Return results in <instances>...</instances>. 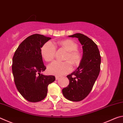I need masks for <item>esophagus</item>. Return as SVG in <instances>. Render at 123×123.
I'll return each mask as SVG.
<instances>
[{"instance_id": "obj_1", "label": "esophagus", "mask_w": 123, "mask_h": 123, "mask_svg": "<svg viewBox=\"0 0 123 123\" xmlns=\"http://www.w3.org/2000/svg\"><path fill=\"white\" fill-rule=\"evenodd\" d=\"M60 76H55V79H56V80H58V79H59V78H60Z\"/></svg>"}]
</instances>
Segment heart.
<instances>
[{
  "label": "heart",
  "mask_w": 123,
  "mask_h": 123,
  "mask_svg": "<svg viewBox=\"0 0 123 123\" xmlns=\"http://www.w3.org/2000/svg\"><path fill=\"white\" fill-rule=\"evenodd\" d=\"M55 44L68 51L64 60L65 62L55 61L48 67L49 73L55 75H62L72 71L73 65L76 66L81 60V55L77 50L78 44L72 39H67L58 41ZM56 47L50 41L47 42L41 49V54L43 59L47 62L51 61L55 57Z\"/></svg>",
  "instance_id": "obj_1"
}]
</instances>
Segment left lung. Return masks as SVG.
Masks as SVG:
<instances>
[{
	"instance_id": "obj_1",
	"label": "left lung",
	"mask_w": 123,
	"mask_h": 123,
	"mask_svg": "<svg viewBox=\"0 0 123 123\" xmlns=\"http://www.w3.org/2000/svg\"><path fill=\"white\" fill-rule=\"evenodd\" d=\"M68 36L78 38L83 55L78 68L67 76L69 84L62 91L67 99L80 101L89 94L94 86L100 70L101 56L97 45L89 37L80 33Z\"/></svg>"
}]
</instances>
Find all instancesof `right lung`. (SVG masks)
Wrapping results in <instances>:
<instances>
[{
    "mask_svg": "<svg viewBox=\"0 0 123 123\" xmlns=\"http://www.w3.org/2000/svg\"><path fill=\"white\" fill-rule=\"evenodd\" d=\"M50 39L40 34L31 35L19 44L12 59V73L17 88L30 102L44 99L48 86L55 80L53 75L41 74L46 69L41 49Z\"/></svg>",
    "mask_w": 123,
    "mask_h": 123,
    "instance_id": "obj_1",
    "label": "right lung"
}]
</instances>
